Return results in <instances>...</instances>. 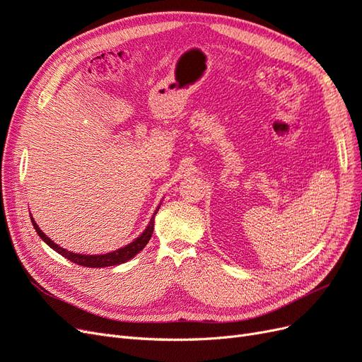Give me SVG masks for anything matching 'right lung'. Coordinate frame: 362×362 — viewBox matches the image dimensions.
Here are the masks:
<instances>
[{"instance_id": "obj_1", "label": "right lung", "mask_w": 362, "mask_h": 362, "mask_svg": "<svg viewBox=\"0 0 362 362\" xmlns=\"http://www.w3.org/2000/svg\"><path fill=\"white\" fill-rule=\"evenodd\" d=\"M160 205H161V202H160ZM160 205L156 208V211H154V214H152L151 221H149V223H148L145 231L141 233L137 238H134L133 242L128 243V245L124 246V247L116 249V250H113V252H107V254H98V255L76 254V252H71V250H66V249L60 247L57 243H54L49 237H47L45 234L42 233V229L37 226V223L35 222V218H33L31 214H30V217H31V223H33V226H35V229H36V233L39 234V237H40V238L43 240V242H45L51 249L59 252V254H60L62 257L68 258L69 261L75 262V264L84 266V267H92V269H95V267H110V266L124 264V262L129 261L134 255H137L139 252L148 245V242H149L151 237H152V233H154V218H156V214H157V211H158Z\"/></svg>"}]
</instances>
